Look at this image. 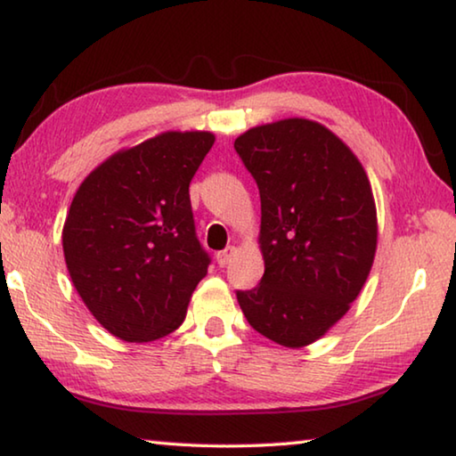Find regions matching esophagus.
I'll return each instance as SVG.
<instances>
[{
  "label": "esophagus",
  "instance_id": "esophagus-1",
  "mask_svg": "<svg viewBox=\"0 0 456 456\" xmlns=\"http://www.w3.org/2000/svg\"><path fill=\"white\" fill-rule=\"evenodd\" d=\"M233 253H235V247H225V249L223 251H219L217 253V264H219V267H225L229 261H231V257H233Z\"/></svg>",
  "mask_w": 456,
  "mask_h": 456
}]
</instances>
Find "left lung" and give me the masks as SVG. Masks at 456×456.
Wrapping results in <instances>:
<instances>
[{
  "label": "left lung",
  "mask_w": 456,
  "mask_h": 456,
  "mask_svg": "<svg viewBox=\"0 0 456 456\" xmlns=\"http://www.w3.org/2000/svg\"><path fill=\"white\" fill-rule=\"evenodd\" d=\"M235 151L257 183L265 273L237 289L249 326L285 348L315 342L358 297L376 253V207L360 160L326 126L288 118Z\"/></svg>",
  "instance_id": "1"
}]
</instances>
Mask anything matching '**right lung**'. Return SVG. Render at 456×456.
Wrapping results in <instances>:
<instances>
[{"mask_svg": "<svg viewBox=\"0 0 456 456\" xmlns=\"http://www.w3.org/2000/svg\"><path fill=\"white\" fill-rule=\"evenodd\" d=\"M211 133H165L94 168L68 211L61 243L76 291L125 342L181 326L211 256L200 245L189 184Z\"/></svg>", "mask_w": 456, "mask_h": 456, "instance_id": "obj_1", "label": "right lung"}]
</instances>
